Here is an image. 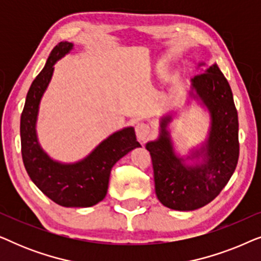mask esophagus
I'll return each instance as SVG.
<instances>
[{
    "instance_id": "1",
    "label": "esophagus",
    "mask_w": 261,
    "mask_h": 261,
    "mask_svg": "<svg viewBox=\"0 0 261 261\" xmlns=\"http://www.w3.org/2000/svg\"><path fill=\"white\" fill-rule=\"evenodd\" d=\"M135 133H137L138 140L140 141L141 144H145V141L147 140L149 134H151V127H149L147 123L139 122L137 126H135Z\"/></svg>"
}]
</instances>
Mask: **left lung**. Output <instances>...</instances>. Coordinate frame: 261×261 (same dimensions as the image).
I'll use <instances>...</instances> for the list:
<instances>
[{
    "label": "left lung",
    "instance_id": "obj_1",
    "mask_svg": "<svg viewBox=\"0 0 261 261\" xmlns=\"http://www.w3.org/2000/svg\"><path fill=\"white\" fill-rule=\"evenodd\" d=\"M198 63L191 80L188 106L192 101L208 113L209 129L201 144L179 154L169 126L176 113L162 116L159 135L146 144L154 171L155 195L163 205L190 212L208 204L226 187L239 159V120L229 83L216 63L208 69Z\"/></svg>",
    "mask_w": 261,
    "mask_h": 261
}]
</instances>
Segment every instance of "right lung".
I'll return each instance as SVG.
<instances>
[{
  "mask_svg": "<svg viewBox=\"0 0 261 261\" xmlns=\"http://www.w3.org/2000/svg\"><path fill=\"white\" fill-rule=\"evenodd\" d=\"M72 49V42H59L28 90L20 121L21 153L28 176L42 194L66 208H88L106 197L113 166L141 145L137 141L134 127L129 126L110 134L74 163L58 162L41 147L37 133L41 98L52 80L55 64Z\"/></svg>",
  "mask_w": 261,
  "mask_h": 261,
  "instance_id": "1",
  "label": "right lung"
}]
</instances>
